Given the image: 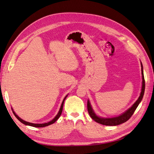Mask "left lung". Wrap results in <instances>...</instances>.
<instances>
[{
	"instance_id": "8db88e82",
	"label": "left lung",
	"mask_w": 154,
	"mask_h": 154,
	"mask_svg": "<svg viewBox=\"0 0 154 154\" xmlns=\"http://www.w3.org/2000/svg\"><path fill=\"white\" fill-rule=\"evenodd\" d=\"M141 67H142V89L141 93H140V97H138V100L133 104V105L129 108L128 109L126 110L125 112L121 114L120 115L115 116V117H111V118H104V117H100L99 116H97L94 112V111L93 109V107L91 106V103L89 100H87V109L88 112L90 116L92 118L95 122L103 124V125L106 126H117L119 125L120 124L124 123L128 120L130 119V118L132 116V114L134 112L136 108L138 107L139 104L142 100V98L143 97V94H144L145 91V80H144V76H143V65L141 62Z\"/></svg>"
}]
</instances>
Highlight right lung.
Returning a JSON list of instances; mask_svg holds the SVG:
<instances>
[{"label":"right lung","mask_w":154,"mask_h":154,"mask_svg":"<svg viewBox=\"0 0 154 154\" xmlns=\"http://www.w3.org/2000/svg\"><path fill=\"white\" fill-rule=\"evenodd\" d=\"M67 96H68V94H67V95L65 96V98L63 99V102H62V103H61V107H60V110H59V112H58V113L57 114V115L55 116L54 118V119H52L51 121H50V122H45V123H43V124H34V123L28 122H26V121H25V120H22V119H21V118H20V117L17 115V114H16L15 113V112L14 111V110H13V109H12V112H13V114H14V116H16V119H17L20 121V122H21L22 124H25V125L30 126H33V127H38V128H42V127L48 126H49V125H50V124H54V123L55 122V121H56V120L59 119V118H60V116H61V112H62V110H63V106L64 101H65V99H66Z\"/></svg>","instance_id":"add662e5"}]
</instances>
